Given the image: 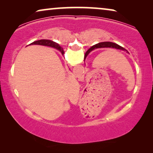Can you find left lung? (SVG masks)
<instances>
[{
	"label": "left lung",
	"instance_id": "left-lung-1",
	"mask_svg": "<svg viewBox=\"0 0 153 153\" xmlns=\"http://www.w3.org/2000/svg\"><path fill=\"white\" fill-rule=\"evenodd\" d=\"M114 48V49H120V50H123V51H127V50H125L124 48L120 47V46H119L118 45H117L116 43H114V42H100V43H98L97 45H94L91 48H90V49L86 51V53H85V56H84V60L86 58L87 56L88 55V53L91 52L92 50L95 49H97V48Z\"/></svg>",
	"mask_w": 153,
	"mask_h": 153
}]
</instances>
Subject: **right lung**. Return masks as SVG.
<instances>
[{"mask_svg":"<svg viewBox=\"0 0 153 153\" xmlns=\"http://www.w3.org/2000/svg\"><path fill=\"white\" fill-rule=\"evenodd\" d=\"M30 45H42V46H47V47H53V48H55V49H57L58 50H59V51L61 52L62 55L64 54L63 49L60 47L59 45H58V43L49 40V39H40V40L33 42V43L30 44Z\"/></svg>","mask_w":153,"mask_h":153,"instance_id":"1","label":"right lung"}]
</instances>
